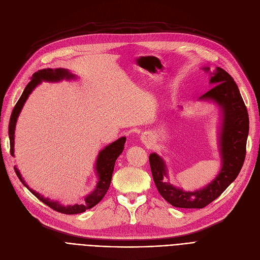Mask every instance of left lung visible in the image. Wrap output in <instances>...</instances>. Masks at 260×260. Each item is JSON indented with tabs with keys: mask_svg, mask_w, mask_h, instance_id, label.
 Masks as SVG:
<instances>
[{
	"mask_svg": "<svg viewBox=\"0 0 260 260\" xmlns=\"http://www.w3.org/2000/svg\"><path fill=\"white\" fill-rule=\"evenodd\" d=\"M202 70L210 74L209 83L213 87L198 101L213 102L219 107L220 123L217 140L221 168L209 184L192 192L172 184L166 161L156 153L149 155V165L158 192L176 208L202 209L208 206L236 179L245 158L249 115L238 86L233 78L220 67H216L213 72H210V67Z\"/></svg>",
	"mask_w": 260,
	"mask_h": 260,
	"instance_id": "8db88e82",
	"label": "left lung"
}]
</instances>
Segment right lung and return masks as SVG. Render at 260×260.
<instances>
[{"label": "right lung", "instance_id": "1", "mask_svg": "<svg viewBox=\"0 0 260 260\" xmlns=\"http://www.w3.org/2000/svg\"><path fill=\"white\" fill-rule=\"evenodd\" d=\"M77 78H78L77 75L73 74L68 70H65V68H54V70L47 68V70L39 71L38 73L34 74L30 82L26 85L22 95L11 113L8 134H9V141H10V154L12 157H15V131H16L17 121L25 102L27 101V99H28L29 94L32 92V90L38 85L42 83V81L52 82V83H54V82H61L63 80L71 81ZM125 141H126V137H121L118 140L106 145L101 149L97 156V160H95V165H94V173L98 178L97 183H95V186L92 192L84 196V200L82 201V203H79V204L76 203L74 206H64V204H61L60 201L58 200H51L49 198L44 197L43 195H41L40 193L36 192L35 189L29 187L28 184L25 182L17 166H15V172L20 181L23 183V185L28 188L39 200L45 203L46 206H48L52 210L63 214H67V215L80 214V213L85 212L88 209L93 208L95 204H98L102 200V198L106 194V192L109 188V185H111L112 176L115 168V162L117 158L122 154L123 149H124Z\"/></svg>", "mask_w": 260, "mask_h": 260}]
</instances>
